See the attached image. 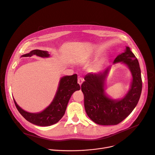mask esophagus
<instances>
[{
	"mask_svg": "<svg viewBox=\"0 0 155 155\" xmlns=\"http://www.w3.org/2000/svg\"><path fill=\"white\" fill-rule=\"evenodd\" d=\"M83 79L82 78H78V83L81 86V84H82V83H83Z\"/></svg>",
	"mask_w": 155,
	"mask_h": 155,
	"instance_id": "obj_1",
	"label": "esophagus"
}]
</instances>
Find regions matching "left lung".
<instances>
[{"label":"left lung","instance_id":"left-lung-1","mask_svg":"<svg viewBox=\"0 0 155 155\" xmlns=\"http://www.w3.org/2000/svg\"><path fill=\"white\" fill-rule=\"evenodd\" d=\"M121 61L128 65L133 75L130 91L121 100L115 101L104 94V82L109 68L103 72L87 74L81 85L86 112L90 119L98 124H119L130 114L138 103L142 90L138 61L130 48L126 47L125 52L117 56L114 63Z\"/></svg>","mask_w":155,"mask_h":155}]
</instances>
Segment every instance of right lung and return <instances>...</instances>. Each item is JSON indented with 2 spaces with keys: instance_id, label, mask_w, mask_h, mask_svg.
Listing matches in <instances>:
<instances>
[{
  "instance_id": "obj_1",
  "label": "right lung",
  "mask_w": 155,
  "mask_h": 155,
  "mask_svg": "<svg viewBox=\"0 0 155 155\" xmlns=\"http://www.w3.org/2000/svg\"><path fill=\"white\" fill-rule=\"evenodd\" d=\"M32 55L48 58L49 54L47 51L35 49L30 53L22 55V57H31ZM78 76L74 74L61 78L56 96L53 101L45 110L39 113L26 112L18 106L14 99L15 105L21 114L29 122L40 126H48L58 123L65 113L68 103L72 93L80 89L78 83Z\"/></svg>"
}]
</instances>
